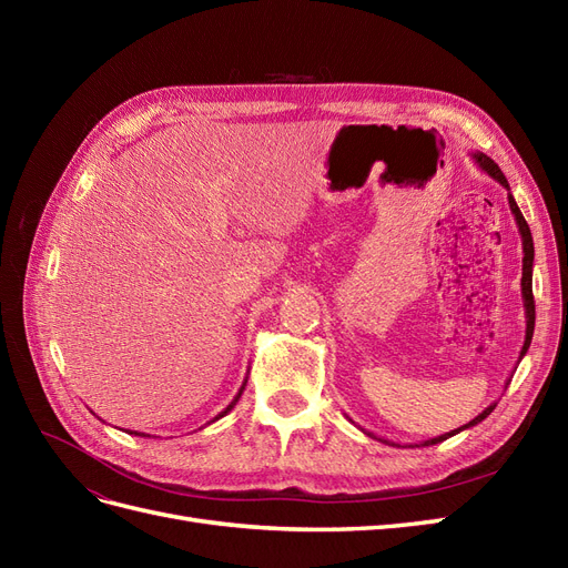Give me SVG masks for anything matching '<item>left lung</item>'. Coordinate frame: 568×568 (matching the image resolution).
I'll return each mask as SVG.
<instances>
[{
    "instance_id": "8db88e82",
    "label": "left lung",
    "mask_w": 568,
    "mask_h": 568,
    "mask_svg": "<svg viewBox=\"0 0 568 568\" xmlns=\"http://www.w3.org/2000/svg\"><path fill=\"white\" fill-rule=\"evenodd\" d=\"M474 161L478 163V168H480V170H484V173H488L493 180L500 182V184L507 189V192H509L507 178L503 175V170L497 168V163H495L493 159H488L486 153H474ZM507 199H509V209H511V213H514V220H517V225H519V232H521V246H524V277H521V296H524V307H526V341H524V348H521V355H519V359H521V357L526 355L528 346H530V338H532V326H536V301H532V236H530V227H528V222L524 220V215H521V211H519L517 201H514V196H511V192L507 194ZM493 409H495V403H493L490 407H486L484 412H480V415H478L476 419H471L469 424H464V426L455 428V432H450V434H443V436H438V438L424 440L422 445H436V443H440V440H445V438H450V436H455V434L464 432V428L476 426L478 422H484V419L490 415ZM367 436H372V434H367ZM384 443H388V440H384ZM390 445H395V443H390Z\"/></svg>"
}]
</instances>
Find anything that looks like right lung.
<instances>
[{
  "mask_svg": "<svg viewBox=\"0 0 568 568\" xmlns=\"http://www.w3.org/2000/svg\"><path fill=\"white\" fill-rule=\"evenodd\" d=\"M244 386H246V384H244ZM244 386H242V390H244ZM242 390H239V393H236V398H234V400H232V403H230V405L225 407V412H220V415H217L215 419H220V417H225V415H227V412H230V409H232V407L236 405V400H239V398H242ZM130 434H132V432H130ZM134 436H144V434H136V432H134Z\"/></svg>",
  "mask_w": 568,
  "mask_h": 568,
  "instance_id": "obj_1",
  "label": "right lung"
}]
</instances>
